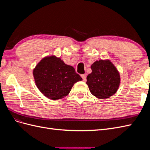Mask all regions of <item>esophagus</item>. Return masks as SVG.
Instances as JSON below:
<instances>
[{"label":"esophagus","instance_id":"34e87169","mask_svg":"<svg viewBox=\"0 0 150 150\" xmlns=\"http://www.w3.org/2000/svg\"><path fill=\"white\" fill-rule=\"evenodd\" d=\"M81 77H82L83 80L84 81H86V74H82V75H81Z\"/></svg>","mask_w":150,"mask_h":150}]
</instances>
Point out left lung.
<instances>
[{
  "instance_id": "obj_1",
  "label": "left lung",
  "mask_w": 150,
  "mask_h": 150,
  "mask_svg": "<svg viewBox=\"0 0 150 150\" xmlns=\"http://www.w3.org/2000/svg\"><path fill=\"white\" fill-rule=\"evenodd\" d=\"M92 72L87 76L90 92L99 99H107L115 94L119 88L120 75L110 60L95 61L91 66Z\"/></svg>"
}]
</instances>
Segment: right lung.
<instances>
[{
  "instance_id": "add662e5",
  "label": "right lung",
  "mask_w": 150,
  "mask_h": 150,
  "mask_svg": "<svg viewBox=\"0 0 150 150\" xmlns=\"http://www.w3.org/2000/svg\"><path fill=\"white\" fill-rule=\"evenodd\" d=\"M33 76L40 91L52 100L67 96L74 84L83 79L73 67L55 56L44 57L34 69Z\"/></svg>"
}]
</instances>
